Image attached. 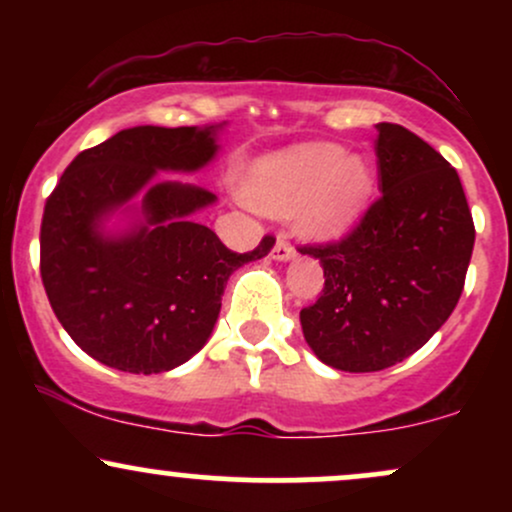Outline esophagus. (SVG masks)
Segmentation results:
<instances>
[{
    "instance_id": "esophagus-1",
    "label": "esophagus",
    "mask_w": 512,
    "mask_h": 512,
    "mask_svg": "<svg viewBox=\"0 0 512 512\" xmlns=\"http://www.w3.org/2000/svg\"><path fill=\"white\" fill-rule=\"evenodd\" d=\"M272 257H274L276 262H289V260H293V257H296V250L291 248L289 240H286L284 236H279V238H276Z\"/></svg>"
}]
</instances>
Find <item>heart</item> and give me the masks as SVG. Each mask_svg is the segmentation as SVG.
I'll use <instances>...</instances> for the list:
<instances>
[{
    "label": "heart",
    "mask_w": 512,
    "mask_h": 512,
    "mask_svg": "<svg viewBox=\"0 0 512 512\" xmlns=\"http://www.w3.org/2000/svg\"><path fill=\"white\" fill-rule=\"evenodd\" d=\"M373 187L366 158L337 144H305L255 163L245 195L269 214L293 211L298 233L332 238L361 214Z\"/></svg>",
    "instance_id": "heart-1"
}]
</instances>
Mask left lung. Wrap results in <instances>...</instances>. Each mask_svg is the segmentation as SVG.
<instances>
[{"mask_svg":"<svg viewBox=\"0 0 512 512\" xmlns=\"http://www.w3.org/2000/svg\"><path fill=\"white\" fill-rule=\"evenodd\" d=\"M380 195L337 243L308 245L325 289L301 310L303 337L327 366L373 373L419 351L464 289L474 221L457 170L433 146L380 122Z\"/></svg>","mask_w":512,"mask_h":512,"instance_id":"obj_1","label":"left lung"}]
</instances>
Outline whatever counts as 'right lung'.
Segmentation results:
<instances>
[{
	"instance_id": "obj_1",
	"label": "right lung",
	"mask_w": 512,
	"mask_h": 512,
	"mask_svg": "<svg viewBox=\"0 0 512 512\" xmlns=\"http://www.w3.org/2000/svg\"><path fill=\"white\" fill-rule=\"evenodd\" d=\"M221 127L122 129L81 151L45 202V293L69 337L105 366L151 375L190 361L211 337L228 276L274 248L264 236L252 252L228 250L192 219L216 195L156 180L158 170L195 173L214 161ZM122 206L138 214L133 226L103 232Z\"/></svg>"
}]
</instances>
